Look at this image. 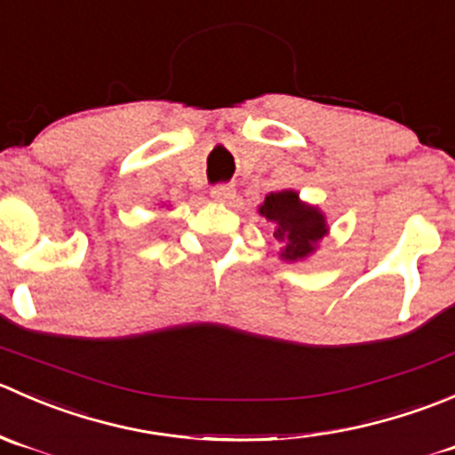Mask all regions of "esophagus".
<instances>
[{"mask_svg": "<svg viewBox=\"0 0 455 455\" xmlns=\"http://www.w3.org/2000/svg\"><path fill=\"white\" fill-rule=\"evenodd\" d=\"M210 196H212L217 204H229V201L236 196V190H234L232 186H214L212 192H210Z\"/></svg>", "mask_w": 455, "mask_h": 455, "instance_id": "obj_1", "label": "esophagus"}]
</instances>
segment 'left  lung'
<instances>
[{"label": "left lung", "mask_w": 455, "mask_h": 455, "mask_svg": "<svg viewBox=\"0 0 455 455\" xmlns=\"http://www.w3.org/2000/svg\"><path fill=\"white\" fill-rule=\"evenodd\" d=\"M260 217L272 223L274 241L281 245V259L299 263L316 251L318 243L330 234L325 214L318 205L300 201L296 190L269 192L259 205Z\"/></svg>", "instance_id": "1"}]
</instances>
